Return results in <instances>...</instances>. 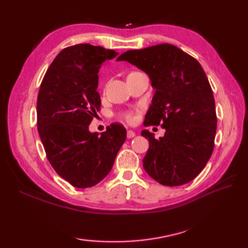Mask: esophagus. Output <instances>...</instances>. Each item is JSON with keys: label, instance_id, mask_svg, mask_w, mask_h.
I'll use <instances>...</instances> for the list:
<instances>
[{"label": "esophagus", "instance_id": "1", "mask_svg": "<svg viewBox=\"0 0 248 248\" xmlns=\"http://www.w3.org/2000/svg\"><path fill=\"white\" fill-rule=\"evenodd\" d=\"M135 136V132H133L132 130H129L128 132H127V138L128 139H132V138H134Z\"/></svg>", "mask_w": 248, "mask_h": 248}]
</instances>
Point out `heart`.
I'll list each match as a JSON object with an SVG mask.
<instances>
[{
	"label": "heart",
	"instance_id": "obj_1",
	"mask_svg": "<svg viewBox=\"0 0 248 248\" xmlns=\"http://www.w3.org/2000/svg\"><path fill=\"white\" fill-rule=\"evenodd\" d=\"M124 118H125V119H127L128 121H131V120H132V119H133V116H132V115H131V114H125V115H124Z\"/></svg>",
	"mask_w": 248,
	"mask_h": 248
}]
</instances>
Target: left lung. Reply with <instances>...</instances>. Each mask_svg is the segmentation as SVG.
<instances>
[{
	"mask_svg": "<svg viewBox=\"0 0 248 248\" xmlns=\"http://www.w3.org/2000/svg\"><path fill=\"white\" fill-rule=\"evenodd\" d=\"M117 61L147 73L155 91L144 125L162 124L165 134L155 140L148 130L141 131L149 141L143 160L146 172L167 186L192 181L212 155L217 124L213 93L202 67L170 44L130 50Z\"/></svg>",
	"mask_w": 248,
	"mask_h": 248,
	"instance_id": "8db88e82",
	"label": "left lung"
}]
</instances>
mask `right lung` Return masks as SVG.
<instances>
[{"instance_id": "1", "label": "right lung", "mask_w": 248, "mask_h": 248, "mask_svg": "<svg viewBox=\"0 0 248 248\" xmlns=\"http://www.w3.org/2000/svg\"><path fill=\"white\" fill-rule=\"evenodd\" d=\"M114 50L80 44L62 50L46 70L37 98V127L54 170L78 188L108 176L127 130L112 124L99 135L88 127L100 109L98 72Z\"/></svg>"}]
</instances>
